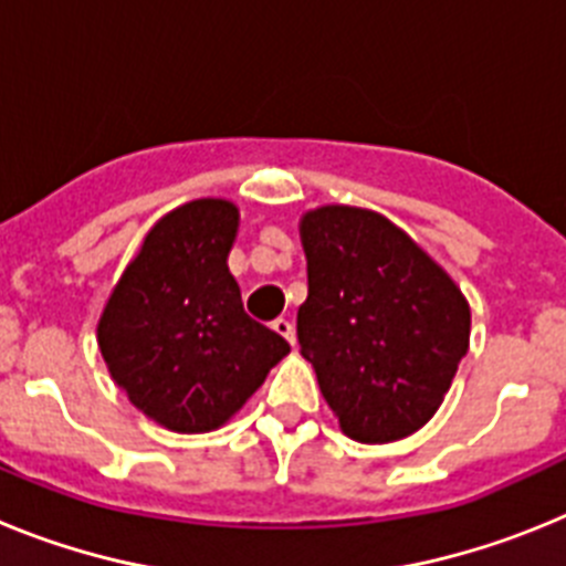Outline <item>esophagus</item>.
<instances>
[{
    "label": "esophagus",
    "instance_id": "34e87169",
    "mask_svg": "<svg viewBox=\"0 0 566 566\" xmlns=\"http://www.w3.org/2000/svg\"><path fill=\"white\" fill-rule=\"evenodd\" d=\"M272 328H274V332L280 334V337H283V339H289V343H292V345H294V339H297V337H294V326H292V319H286V317H277V319H274V323H272Z\"/></svg>",
    "mask_w": 566,
    "mask_h": 566
}]
</instances>
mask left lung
<instances>
[{
	"instance_id": "1",
	"label": "left lung",
	"mask_w": 566,
	"mask_h": 566,
	"mask_svg": "<svg viewBox=\"0 0 566 566\" xmlns=\"http://www.w3.org/2000/svg\"><path fill=\"white\" fill-rule=\"evenodd\" d=\"M308 297L300 354L345 437L385 444L439 411L470 345V306L451 274L374 209L300 218Z\"/></svg>"
}]
</instances>
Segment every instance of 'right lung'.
Here are the masks:
<instances>
[{
  "instance_id": "obj_1",
  "label": "right lung",
  "mask_w": 566,
  "mask_h": 566,
  "mask_svg": "<svg viewBox=\"0 0 566 566\" xmlns=\"http://www.w3.org/2000/svg\"><path fill=\"white\" fill-rule=\"evenodd\" d=\"M240 212L198 198L155 223L98 319V348L129 402L175 433L227 424L289 354L243 312L227 266Z\"/></svg>"
}]
</instances>
